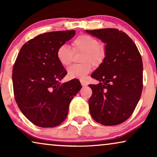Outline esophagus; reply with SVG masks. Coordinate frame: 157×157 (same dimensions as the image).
Segmentation results:
<instances>
[{
    "label": "esophagus",
    "instance_id": "esophagus-1",
    "mask_svg": "<svg viewBox=\"0 0 157 157\" xmlns=\"http://www.w3.org/2000/svg\"><path fill=\"white\" fill-rule=\"evenodd\" d=\"M81 83L82 86H86L88 85V83L86 82V81H81Z\"/></svg>",
    "mask_w": 157,
    "mask_h": 157
}]
</instances>
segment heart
Segmentation results:
<instances>
[{
    "instance_id": "obj_1",
    "label": "heart",
    "mask_w": 157,
    "mask_h": 157,
    "mask_svg": "<svg viewBox=\"0 0 157 157\" xmlns=\"http://www.w3.org/2000/svg\"><path fill=\"white\" fill-rule=\"evenodd\" d=\"M72 46L75 53L83 51L84 53L81 58L83 63L76 64L68 68V76L71 78L84 79L92 71V63L94 65H99L104 61L106 55L105 48L96 38L88 34L77 36L72 42ZM56 57L62 66H68L72 62L74 52L68 44H61L56 51Z\"/></svg>"
}]
</instances>
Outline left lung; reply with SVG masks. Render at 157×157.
<instances>
[{
    "label": "left lung",
    "instance_id": "left-lung-1",
    "mask_svg": "<svg viewBox=\"0 0 157 157\" xmlns=\"http://www.w3.org/2000/svg\"><path fill=\"white\" fill-rule=\"evenodd\" d=\"M104 44V61L91 74L99 81L89 84L91 117L105 126L123 123L131 117L141 97L143 63L136 44L127 34L116 29L86 31Z\"/></svg>",
    "mask_w": 157,
    "mask_h": 157
}]
</instances>
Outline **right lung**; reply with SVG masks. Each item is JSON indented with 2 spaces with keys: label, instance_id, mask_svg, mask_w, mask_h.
Instances as JSON below:
<instances>
[{
  "label": "right lung",
  "instance_id": "add662e5",
  "mask_svg": "<svg viewBox=\"0 0 157 157\" xmlns=\"http://www.w3.org/2000/svg\"><path fill=\"white\" fill-rule=\"evenodd\" d=\"M75 31H53L32 38L21 47L13 68L16 101L23 115L43 128L61 124L81 85L77 79L61 83L67 74L56 57L61 44L74 37Z\"/></svg>",
  "mask_w": 157,
  "mask_h": 157
}]
</instances>
